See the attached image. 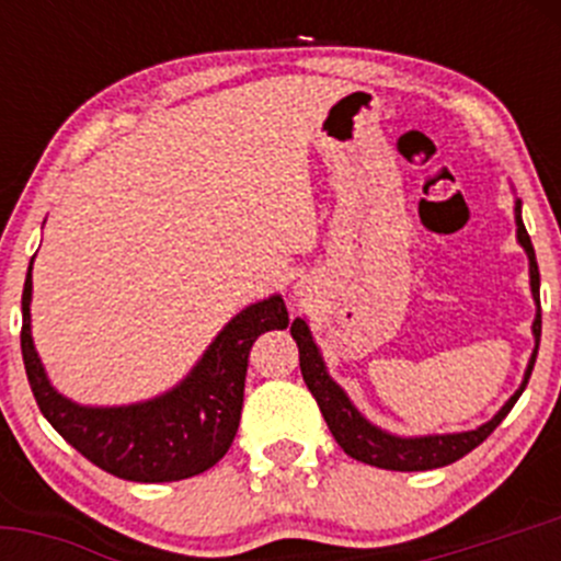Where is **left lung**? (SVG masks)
<instances>
[{"mask_svg": "<svg viewBox=\"0 0 561 561\" xmlns=\"http://www.w3.org/2000/svg\"><path fill=\"white\" fill-rule=\"evenodd\" d=\"M516 239L524 247L526 257H529V287L531 298L537 304L535 322H531V336H535V350H531V358L526 364L524 380L518 386L516 393L505 401L500 412H496L491 421H485L483 426L472 428V432H456V434H423V437H399V434H390L386 428L375 426L371 421H366L358 412V407L350 401V396L344 393V388L328 375V366L322 360L320 347L312 339L309 331V322L304 317H296L290 325L293 339L298 344V360H301V375L307 388L312 390V396L320 404L322 417H325L328 428H331L333 439L342 445V450L347 456H353L355 461L371 463V467L380 469H393V472H423V469H437L448 467V463L458 461L461 456H467L469 450L478 448L502 421H505L507 412L513 410V404L518 401V396L524 393L526 382H529L531 366L537 358V344H540V271H537L535 260V247H531L529 233L524 228L522 219V201L516 197Z\"/></svg>", "mask_w": 561, "mask_h": 561, "instance_id": "left-lung-1", "label": "left lung"}]
</instances>
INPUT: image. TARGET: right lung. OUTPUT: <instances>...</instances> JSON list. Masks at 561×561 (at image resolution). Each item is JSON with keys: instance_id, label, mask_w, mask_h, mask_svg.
Here are the masks:
<instances>
[{"instance_id": "1", "label": "right lung", "mask_w": 561, "mask_h": 561, "mask_svg": "<svg viewBox=\"0 0 561 561\" xmlns=\"http://www.w3.org/2000/svg\"><path fill=\"white\" fill-rule=\"evenodd\" d=\"M30 304L32 265L21 296V353L39 412L78 454L135 483L192 478L228 454L244 407L249 350L260 333L290 325L282 296L249 304L217 333L179 386L135 404L87 407L50 386L32 339Z\"/></svg>"}]
</instances>
